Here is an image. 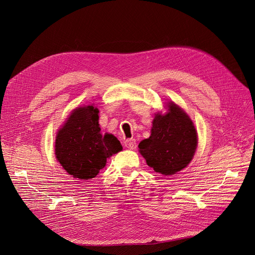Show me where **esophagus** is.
I'll use <instances>...</instances> for the list:
<instances>
[{"label":"esophagus","mask_w":255,"mask_h":255,"mask_svg":"<svg viewBox=\"0 0 255 255\" xmlns=\"http://www.w3.org/2000/svg\"><path fill=\"white\" fill-rule=\"evenodd\" d=\"M124 144L127 149L134 150L136 148V141L134 138H128L124 141Z\"/></svg>","instance_id":"obj_1"}]
</instances>
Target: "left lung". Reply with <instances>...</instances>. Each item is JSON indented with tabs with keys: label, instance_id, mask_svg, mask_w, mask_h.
<instances>
[{
	"label": "left lung",
	"instance_id": "obj_1",
	"mask_svg": "<svg viewBox=\"0 0 255 255\" xmlns=\"http://www.w3.org/2000/svg\"><path fill=\"white\" fill-rule=\"evenodd\" d=\"M197 145V134L191 119L173 102L168 113L157 114L151 136L139 142L146 164L164 176L175 175L189 164Z\"/></svg>",
	"mask_w": 255,
	"mask_h": 255
}]
</instances>
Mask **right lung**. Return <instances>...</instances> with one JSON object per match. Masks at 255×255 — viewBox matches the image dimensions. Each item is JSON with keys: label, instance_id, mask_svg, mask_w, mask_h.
<instances>
[{"label": "right lung", "instance_id": "right-lung-1", "mask_svg": "<svg viewBox=\"0 0 255 255\" xmlns=\"http://www.w3.org/2000/svg\"><path fill=\"white\" fill-rule=\"evenodd\" d=\"M99 111L93 105L74 110L56 138V157L75 179L95 178L109 157L122 150L113 134L101 132Z\"/></svg>", "mask_w": 255, "mask_h": 255}]
</instances>
